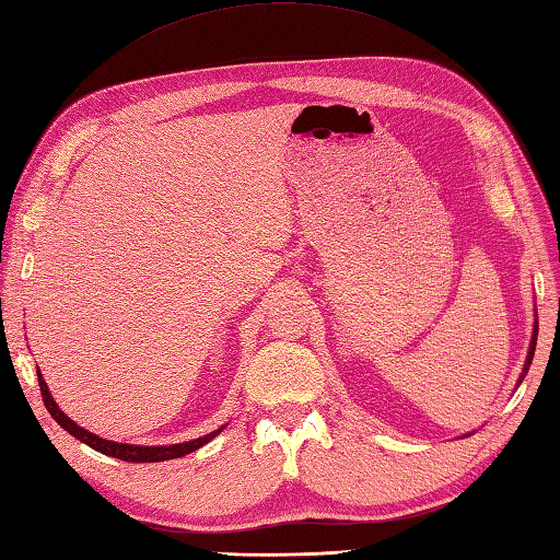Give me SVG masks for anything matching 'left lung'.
Listing matches in <instances>:
<instances>
[{
	"label": "left lung",
	"instance_id": "1",
	"mask_svg": "<svg viewBox=\"0 0 560 560\" xmlns=\"http://www.w3.org/2000/svg\"><path fill=\"white\" fill-rule=\"evenodd\" d=\"M537 332H539V320H534V330H532V342H529V352H527V362H525V369H523V376H520V381L525 378V374H527V369H529V364H532V357H534V347H537ZM517 381V383H520Z\"/></svg>",
	"mask_w": 560,
	"mask_h": 560
}]
</instances>
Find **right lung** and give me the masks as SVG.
Returning a JSON list of instances; mask_svg holds the SVG:
<instances>
[{
    "mask_svg": "<svg viewBox=\"0 0 560 560\" xmlns=\"http://www.w3.org/2000/svg\"><path fill=\"white\" fill-rule=\"evenodd\" d=\"M37 385H40V395H43V402L47 407V412L52 415V419L57 421L61 429L69 431L71 436H77L81 443L91 445L93 451L103 453V455H109V457L124 459V463H163V459L184 457V455H189V453L201 448V445H206L208 441H213L218 433L222 431V429L210 431V433H206V436H201V439H194V441H186V443H175V445H131V443L107 441V439L95 436V433H91V431H85L83 427L77 424V421L69 419L65 412H61V409L55 402V397L49 395V388H47V383H45V378L40 374V369H37Z\"/></svg>",
    "mask_w": 560,
    "mask_h": 560,
    "instance_id": "right-lung-1",
    "label": "right lung"
}]
</instances>
